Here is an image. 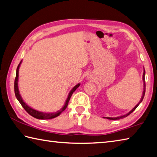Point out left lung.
<instances>
[{
	"label": "left lung",
	"mask_w": 157,
	"mask_h": 157,
	"mask_svg": "<svg viewBox=\"0 0 157 157\" xmlns=\"http://www.w3.org/2000/svg\"><path fill=\"white\" fill-rule=\"evenodd\" d=\"M143 81H144V91H143V94H142V96H141V100H140V101L138 102V104L136 105L135 107L132 109V110L130 111V112H128V113H126V114H125V115H122V116H119V117H104V118H106V119H108V120H120V119H122V118H124V117H127L128 116V115H130L131 114V113H132V112H133L135 109H136V108L137 107V106H139V105L140 104V103L142 102V100H143V99H144V96H145V92H146V82H145V70H144V74H143Z\"/></svg>",
	"instance_id": "1"
}]
</instances>
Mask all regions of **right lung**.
<instances>
[{"instance_id": "1", "label": "right lung", "mask_w": 157, "mask_h": 157, "mask_svg": "<svg viewBox=\"0 0 157 157\" xmlns=\"http://www.w3.org/2000/svg\"><path fill=\"white\" fill-rule=\"evenodd\" d=\"M22 63V61H20V63H19L18 66L17 67L16 70V78H15V81H14V91H15V95H16V98L17 100L20 102V104L22 106V107L25 109V111L27 112V113L31 115V116L33 117L37 118V119H40V120H48V119H52V118H55L56 117H57L62 112H63L65 109H66L67 106V105H68L69 100L70 99L71 96H72V94L75 92V91L80 86V83L77 84L75 85V87L72 88V90L70 91V92L69 93V95L67 96V98L66 101V103H65L64 106L62 107L59 111H58L55 113H43V112H40L38 111L37 110H35V109L31 108L30 106H28L26 103L24 102V100H22L21 96H20V92H19V90H18V86H17V82H18V72H19V67L20 64Z\"/></svg>"}]
</instances>
